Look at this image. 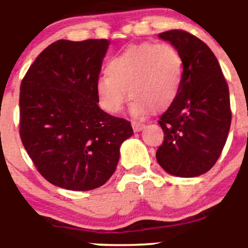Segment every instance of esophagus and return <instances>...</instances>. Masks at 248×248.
I'll return each mask as SVG.
<instances>
[{"label": "esophagus", "mask_w": 248, "mask_h": 248, "mask_svg": "<svg viewBox=\"0 0 248 248\" xmlns=\"http://www.w3.org/2000/svg\"><path fill=\"white\" fill-rule=\"evenodd\" d=\"M144 126L145 124H141V122H138V121L132 122V127H133L134 132H140L142 128H144Z\"/></svg>", "instance_id": "1"}]
</instances>
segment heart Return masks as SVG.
<instances>
[{
	"label": "heart",
	"mask_w": 248,
	"mask_h": 248,
	"mask_svg": "<svg viewBox=\"0 0 248 248\" xmlns=\"http://www.w3.org/2000/svg\"><path fill=\"white\" fill-rule=\"evenodd\" d=\"M184 61L170 44L140 43L127 46L110 59L107 74L97 79L101 107L117 114L132 97L131 112L146 116L152 110L169 109L181 90ZM129 92L127 93L126 91Z\"/></svg>",
	"instance_id": "1"
}]
</instances>
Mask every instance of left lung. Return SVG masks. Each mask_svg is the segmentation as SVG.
<instances>
[{"label":"left lung","mask_w":248,"mask_h":248,"mask_svg":"<svg viewBox=\"0 0 248 248\" xmlns=\"http://www.w3.org/2000/svg\"><path fill=\"white\" fill-rule=\"evenodd\" d=\"M170 42L184 61L181 90L159 119L164 140L156 152L169 174L194 177L209 171L227 141L232 122L229 89L209 46L184 30L158 34Z\"/></svg>","instance_id":"1"}]
</instances>
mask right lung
<instances>
[{
    "label": "right lung",
    "mask_w": 248,
    "mask_h": 248,
    "mask_svg": "<svg viewBox=\"0 0 248 248\" xmlns=\"http://www.w3.org/2000/svg\"><path fill=\"white\" fill-rule=\"evenodd\" d=\"M108 39H60L37 56L20 85L19 133L50 184L90 191L111 177L131 122L98 107L96 81Z\"/></svg>",
    "instance_id": "1"
}]
</instances>
